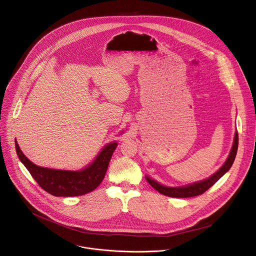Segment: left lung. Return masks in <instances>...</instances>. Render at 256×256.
I'll return each mask as SVG.
<instances>
[{
    "label": "left lung",
    "instance_id": "obj_1",
    "mask_svg": "<svg viewBox=\"0 0 256 256\" xmlns=\"http://www.w3.org/2000/svg\"><path fill=\"white\" fill-rule=\"evenodd\" d=\"M238 146V132H236L234 144H232V150L230 152V155H228L226 162L213 176H211L210 178H208L204 180L194 182L192 184H188L186 186L169 188V186L160 184L159 182H155L154 180H152L148 176H146V180L150 184V186H152V188H154L158 192H160L161 194H164L166 196L176 198H186L198 196L204 194L207 190H209L217 180H219V178H221V176H223L228 170L230 169V167L234 161L236 155Z\"/></svg>",
    "mask_w": 256,
    "mask_h": 256
}]
</instances>
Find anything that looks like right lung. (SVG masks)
Listing matches in <instances>:
<instances>
[{
  "label": "right lung",
  "mask_w": 256,
  "mask_h": 256,
  "mask_svg": "<svg viewBox=\"0 0 256 256\" xmlns=\"http://www.w3.org/2000/svg\"><path fill=\"white\" fill-rule=\"evenodd\" d=\"M116 142L106 145L95 160L82 170H54L39 167L28 160L16 140V149L22 163L36 182L54 196H78L94 190L103 180Z\"/></svg>",
  "instance_id": "1"
}]
</instances>
